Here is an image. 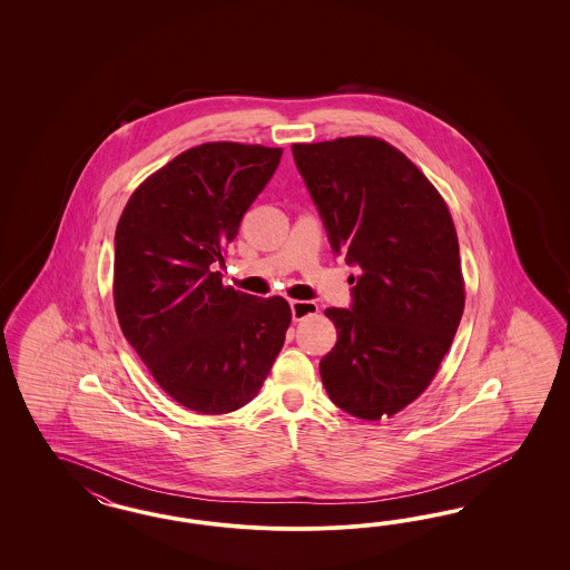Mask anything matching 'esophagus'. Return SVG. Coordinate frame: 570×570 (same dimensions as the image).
Listing matches in <instances>:
<instances>
[{
  "label": "esophagus",
  "instance_id": "esophagus-1",
  "mask_svg": "<svg viewBox=\"0 0 570 570\" xmlns=\"http://www.w3.org/2000/svg\"><path fill=\"white\" fill-rule=\"evenodd\" d=\"M291 309H293L294 322H301L309 315L317 313V305L313 301H291Z\"/></svg>",
  "mask_w": 570,
  "mask_h": 570
}]
</instances>
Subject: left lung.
Wrapping results in <instances>:
<instances>
[{"label":"left lung","mask_w":570,"mask_h":570,"mask_svg":"<svg viewBox=\"0 0 570 570\" xmlns=\"http://www.w3.org/2000/svg\"><path fill=\"white\" fill-rule=\"evenodd\" d=\"M294 163L360 276L351 309H326L338 341L320 362L334 405L376 422L420 397L448 355L466 288L443 196L389 141L351 136L293 144Z\"/></svg>","instance_id":"8db88e82"}]
</instances>
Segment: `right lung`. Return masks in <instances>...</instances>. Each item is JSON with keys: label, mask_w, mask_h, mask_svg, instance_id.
<instances>
[{"label": "right lung", "mask_w": 570, "mask_h": 570, "mask_svg": "<svg viewBox=\"0 0 570 570\" xmlns=\"http://www.w3.org/2000/svg\"><path fill=\"white\" fill-rule=\"evenodd\" d=\"M279 156L261 144H200L146 177L117 225L122 334L156 384L198 414L257 397L293 320L286 298L234 291L215 272Z\"/></svg>", "instance_id": "right-lung-1"}]
</instances>
